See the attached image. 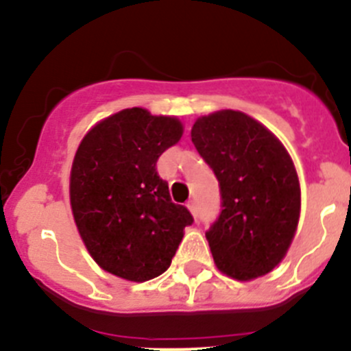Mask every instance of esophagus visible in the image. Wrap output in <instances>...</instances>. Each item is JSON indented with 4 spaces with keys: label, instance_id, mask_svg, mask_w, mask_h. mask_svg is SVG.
<instances>
[{
    "label": "esophagus",
    "instance_id": "obj_1",
    "mask_svg": "<svg viewBox=\"0 0 351 351\" xmlns=\"http://www.w3.org/2000/svg\"><path fill=\"white\" fill-rule=\"evenodd\" d=\"M186 207H189V210L193 214V216H197V204L193 202V200H190V202L186 204Z\"/></svg>",
    "mask_w": 351,
    "mask_h": 351
}]
</instances>
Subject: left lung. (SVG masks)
I'll return each instance as SVG.
<instances>
[{
  "instance_id": "left-lung-1",
  "label": "left lung",
  "mask_w": 351,
  "mask_h": 351,
  "mask_svg": "<svg viewBox=\"0 0 351 351\" xmlns=\"http://www.w3.org/2000/svg\"><path fill=\"white\" fill-rule=\"evenodd\" d=\"M190 135L219 182L223 209L206 231L217 269L238 281L271 273L287 255L300 217V183L290 154L241 111L199 118Z\"/></svg>"
}]
</instances>
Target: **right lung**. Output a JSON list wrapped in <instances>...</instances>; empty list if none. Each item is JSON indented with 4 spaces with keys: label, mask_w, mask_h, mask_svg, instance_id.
<instances>
[{
    "label": "right lung",
    "mask_w": 351,
    "mask_h": 351,
    "mask_svg": "<svg viewBox=\"0 0 351 351\" xmlns=\"http://www.w3.org/2000/svg\"><path fill=\"white\" fill-rule=\"evenodd\" d=\"M182 135L176 118L130 108L82 138L70 173L71 213L89 254L108 273L142 283L171 264L193 217L171 202L156 162Z\"/></svg>",
    "instance_id": "1"
}]
</instances>
